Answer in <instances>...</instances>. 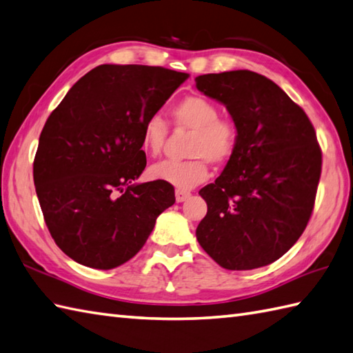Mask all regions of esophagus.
Listing matches in <instances>:
<instances>
[{"mask_svg":"<svg viewBox=\"0 0 353 353\" xmlns=\"http://www.w3.org/2000/svg\"><path fill=\"white\" fill-rule=\"evenodd\" d=\"M190 198V192L187 190H175V199L176 202H184L185 199Z\"/></svg>","mask_w":353,"mask_h":353,"instance_id":"obj_1","label":"esophagus"}]
</instances>
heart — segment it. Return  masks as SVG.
<instances>
[{
  "label": "heart",
  "instance_id": "1",
  "mask_svg": "<svg viewBox=\"0 0 353 353\" xmlns=\"http://www.w3.org/2000/svg\"><path fill=\"white\" fill-rule=\"evenodd\" d=\"M170 122L176 130H189L192 136L187 146L184 161L164 160L150 168V176L176 187V190H189L205 181L210 175L208 161L222 166L236 152L237 125L230 117H222L217 104L208 98L190 95L170 108ZM169 134V125L160 116H151L140 130V148L151 157L160 155Z\"/></svg>",
  "mask_w": 353,
  "mask_h": 353
}]
</instances>
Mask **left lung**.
Segmentation results:
<instances>
[{
  "label": "left lung",
  "instance_id": "obj_1",
  "mask_svg": "<svg viewBox=\"0 0 353 353\" xmlns=\"http://www.w3.org/2000/svg\"><path fill=\"white\" fill-rule=\"evenodd\" d=\"M237 125V146L213 184L196 239L228 270L263 268L299 240L314 208L322 150L307 113L269 78L230 70L194 78Z\"/></svg>",
  "mask_w": 353,
  "mask_h": 353
}]
</instances>
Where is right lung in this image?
<instances>
[{
  "label": "right lung",
  "instance_id": "obj_1",
  "mask_svg": "<svg viewBox=\"0 0 353 353\" xmlns=\"http://www.w3.org/2000/svg\"><path fill=\"white\" fill-rule=\"evenodd\" d=\"M187 78L161 66L101 65L50 114L33 178L51 237L74 261L101 270L127 263L175 203L170 184L132 181L146 166L143 122Z\"/></svg>",
  "mask_w": 353,
  "mask_h": 353
}]
</instances>
